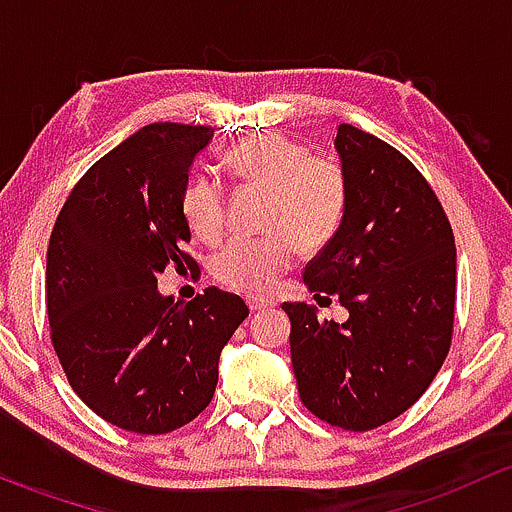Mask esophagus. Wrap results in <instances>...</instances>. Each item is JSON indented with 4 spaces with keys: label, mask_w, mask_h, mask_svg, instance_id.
I'll use <instances>...</instances> for the list:
<instances>
[{
    "label": "esophagus",
    "mask_w": 512,
    "mask_h": 512,
    "mask_svg": "<svg viewBox=\"0 0 512 512\" xmlns=\"http://www.w3.org/2000/svg\"><path fill=\"white\" fill-rule=\"evenodd\" d=\"M270 304L272 302H267V299H257V297L247 299V307H250V312H262V309H267Z\"/></svg>",
    "instance_id": "1"
}]
</instances>
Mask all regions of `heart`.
Here are the masks:
<instances>
[{
    "label": "heart",
    "mask_w": 512,
    "mask_h": 512,
    "mask_svg": "<svg viewBox=\"0 0 512 512\" xmlns=\"http://www.w3.org/2000/svg\"><path fill=\"white\" fill-rule=\"evenodd\" d=\"M232 178L267 188L262 237H237L215 252L210 270L220 285L247 294H267L292 267L299 247L322 250L344 223L349 203L347 170L337 158L307 153L282 133H260L232 146L225 156ZM183 215L190 232L218 242L225 232L227 203L218 180L198 175L183 190Z\"/></svg>",
    "instance_id": "obj_1"
}]
</instances>
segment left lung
Segmentation results:
<instances>
[{"instance_id": "left-lung-1", "label": "left lung", "mask_w": 512, "mask_h": 512, "mask_svg": "<svg viewBox=\"0 0 512 512\" xmlns=\"http://www.w3.org/2000/svg\"><path fill=\"white\" fill-rule=\"evenodd\" d=\"M344 223L304 285L349 319L285 302L299 399L329 426L371 431L409 411L446 361L456 322V245L441 200L401 151L342 123Z\"/></svg>"}]
</instances>
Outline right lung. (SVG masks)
I'll list each match as a JSON object with an SVG mask.
<instances>
[{
    "label": "right lung",
    "mask_w": 512,
    "mask_h": 512,
    "mask_svg": "<svg viewBox=\"0 0 512 512\" xmlns=\"http://www.w3.org/2000/svg\"><path fill=\"white\" fill-rule=\"evenodd\" d=\"M213 131L141 128L86 170L51 230L54 352L81 401L133 433H170L208 409L220 352L250 314L242 297L218 287L185 304L156 287L165 267L198 270L180 203L190 163Z\"/></svg>",
    "instance_id": "right-lung-1"
}]
</instances>
